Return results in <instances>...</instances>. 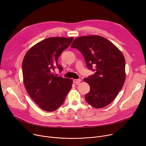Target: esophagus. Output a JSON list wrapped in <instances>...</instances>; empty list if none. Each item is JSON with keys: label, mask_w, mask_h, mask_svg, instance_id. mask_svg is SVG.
<instances>
[{"label": "esophagus", "mask_w": 146, "mask_h": 146, "mask_svg": "<svg viewBox=\"0 0 146 146\" xmlns=\"http://www.w3.org/2000/svg\"><path fill=\"white\" fill-rule=\"evenodd\" d=\"M81 81V80L80 79H74V80H73V82H74V84H76V85H78Z\"/></svg>", "instance_id": "1"}]
</instances>
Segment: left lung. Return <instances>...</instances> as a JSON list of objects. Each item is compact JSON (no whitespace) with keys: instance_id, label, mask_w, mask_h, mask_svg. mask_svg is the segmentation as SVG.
I'll return each mask as SVG.
<instances>
[{"instance_id":"left-lung-1","label":"left lung","mask_w":146,"mask_h":146,"mask_svg":"<svg viewBox=\"0 0 146 146\" xmlns=\"http://www.w3.org/2000/svg\"><path fill=\"white\" fill-rule=\"evenodd\" d=\"M71 48L79 50L88 69L95 71L84 79L90 86V91L85 95L86 101L95 108L108 106L125 83V58L122 52L111 42L100 36L78 37L72 42Z\"/></svg>"}]
</instances>
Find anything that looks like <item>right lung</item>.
<instances>
[{"label": "right lung", "mask_w": 146, "mask_h": 146, "mask_svg": "<svg viewBox=\"0 0 146 146\" xmlns=\"http://www.w3.org/2000/svg\"><path fill=\"white\" fill-rule=\"evenodd\" d=\"M74 37H50L32 47L23 63V81L27 92L39 107L47 111L57 109L64 103L72 87V80L57 76L52 72L63 68L58 59Z\"/></svg>", "instance_id": "obj_1"}]
</instances>
